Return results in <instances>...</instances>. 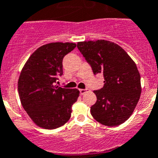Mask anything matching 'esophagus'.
<instances>
[{"mask_svg":"<svg viewBox=\"0 0 158 158\" xmlns=\"http://www.w3.org/2000/svg\"><path fill=\"white\" fill-rule=\"evenodd\" d=\"M79 90H80V94L82 95L86 93L87 90H88V89H79Z\"/></svg>","mask_w":158,"mask_h":158,"instance_id":"esophagus-1","label":"esophagus"}]
</instances>
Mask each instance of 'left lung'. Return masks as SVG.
<instances>
[{
	"instance_id": "left-lung-1",
	"label": "left lung",
	"mask_w": 158,
	"mask_h": 158,
	"mask_svg": "<svg viewBox=\"0 0 158 158\" xmlns=\"http://www.w3.org/2000/svg\"><path fill=\"white\" fill-rule=\"evenodd\" d=\"M77 48L92 67L102 73L104 85L94 90L97 102L90 107L95 120L113 127L123 123L133 113L141 94L136 64L123 48L107 40L77 43Z\"/></svg>"
}]
</instances>
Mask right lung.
<instances>
[{
  "label": "right lung",
  "mask_w": 158,
  "mask_h": 158,
  "mask_svg": "<svg viewBox=\"0 0 158 158\" xmlns=\"http://www.w3.org/2000/svg\"><path fill=\"white\" fill-rule=\"evenodd\" d=\"M73 43H50L35 50L21 71L18 90L22 106L31 120L44 129H55L67 123L72 106L80 92L56 85L63 74L65 55L76 48Z\"/></svg>",
  "instance_id": "right-lung-1"
}]
</instances>
